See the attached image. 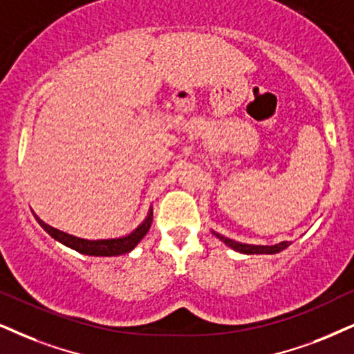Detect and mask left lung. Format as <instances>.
Returning a JSON list of instances; mask_svg holds the SVG:
<instances>
[{"instance_id": "1", "label": "left lung", "mask_w": 354, "mask_h": 354, "mask_svg": "<svg viewBox=\"0 0 354 354\" xmlns=\"http://www.w3.org/2000/svg\"><path fill=\"white\" fill-rule=\"evenodd\" d=\"M215 236L228 244L230 248H233L234 251L243 252V254H276V252H281L282 250H286V248L289 246V241H282L279 244H274V246H254V244H243V243L233 241V239L230 238H223L218 233H215Z\"/></svg>"}]
</instances>
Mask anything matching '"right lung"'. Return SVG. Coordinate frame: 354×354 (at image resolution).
I'll list each match as a JSON object with an SVG mask.
<instances>
[{
  "label": "right lung",
  "instance_id": "1",
  "mask_svg": "<svg viewBox=\"0 0 354 354\" xmlns=\"http://www.w3.org/2000/svg\"><path fill=\"white\" fill-rule=\"evenodd\" d=\"M36 220L39 221V225H41L42 228L50 234L52 238L57 239V241H60L62 244H65V246L72 248V250L82 252V254H88V256H120V254H124V252H129L131 250H134V248H136V244L141 241L144 236H146V233L149 231L151 223H152V210L149 212V215H147L146 220H144L142 223L133 231V233H129L128 236L115 238V239H84V238H77V236H72V234L64 233V231L52 228V226L44 223V221L39 220V218H36Z\"/></svg>",
  "mask_w": 354,
  "mask_h": 354
}]
</instances>
